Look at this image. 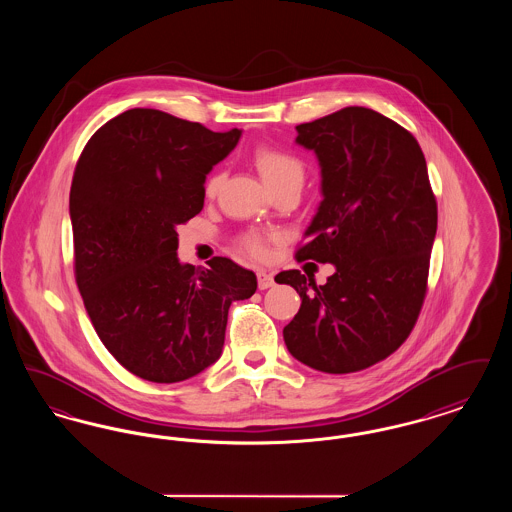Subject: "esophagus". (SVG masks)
I'll return each mask as SVG.
<instances>
[{
  "mask_svg": "<svg viewBox=\"0 0 512 512\" xmlns=\"http://www.w3.org/2000/svg\"><path fill=\"white\" fill-rule=\"evenodd\" d=\"M257 286L259 290H267L270 286H274V278L267 270H257Z\"/></svg>",
  "mask_w": 512,
  "mask_h": 512,
  "instance_id": "34e87169",
  "label": "esophagus"
}]
</instances>
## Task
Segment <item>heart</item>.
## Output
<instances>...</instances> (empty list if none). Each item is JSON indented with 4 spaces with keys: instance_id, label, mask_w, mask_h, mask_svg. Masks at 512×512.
Here are the masks:
<instances>
[{
    "instance_id": "heart-1",
    "label": "heart",
    "mask_w": 512,
    "mask_h": 512,
    "mask_svg": "<svg viewBox=\"0 0 512 512\" xmlns=\"http://www.w3.org/2000/svg\"><path fill=\"white\" fill-rule=\"evenodd\" d=\"M253 161L257 165V169L261 172V176L265 178L270 188L284 184V182H292V180H303L305 174V165L303 161L293 155L286 149L274 146H259L253 153ZM220 180L222 174L219 171L211 172L205 180L203 192L207 197H215L220 188ZM276 238V234H259V232H251L242 238V247L251 255V257H265L267 255V244Z\"/></svg>"
}]
</instances>
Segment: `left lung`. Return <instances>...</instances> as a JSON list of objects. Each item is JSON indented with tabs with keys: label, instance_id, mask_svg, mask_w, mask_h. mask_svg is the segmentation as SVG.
Masks as SVG:
<instances>
[{
	"label": "left lung",
	"instance_id": "8db88e82",
	"mask_svg": "<svg viewBox=\"0 0 512 512\" xmlns=\"http://www.w3.org/2000/svg\"><path fill=\"white\" fill-rule=\"evenodd\" d=\"M295 128V142L317 153L324 195L295 259L336 272L324 286L299 270L276 274L301 297L284 341L315 370L359 372L413 332L428 292L436 195L416 138L372 109L345 107Z\"/></svg>",
	"mask_w": 512,
	"mask_h": 512
}]
</instances>
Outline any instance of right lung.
<instances>
[{
	"instance_id": "right-lung-1",
	"label": "right lung",
	"mask_w": 512,
	"mask_h": 512,
	"mask_svg": "<svg viewBox=\"0 0 512 512\" xmlns=\"http://www.w3.org/2000/svg\"><path fill=\"white\" fill-rule=\"evenodd\" d=\"M240 136L130 109L78 157L69 197L76 286L101 343L147 382H182L213 365L230 305L257 290L255 274L228 257L209 268L176 257V226L203 209L207 172Z\"/></svg>"
}]
</instances>
